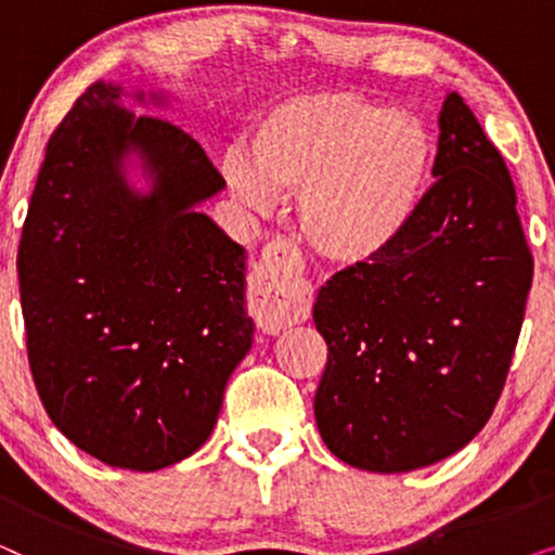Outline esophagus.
I'll return each instance as SVG.
<instances>
[{
  "label": "esophagus",
  "mask_w": 555,
  "mask_h": 555,
  "mask_svg": "<svg viewBox=\"0 0 555 555\" xmlns=\"http://www.w3.org/2000/svg\"><path fill=\"white\" fill-rule=\"evenodd\" d=\"M300 262L283 242L264 249L253 275L249 308L262 331L280 333L306 315V302L300 300Z\"/></svg>",
  "instance_id": "obj_1"
}]
</instances>
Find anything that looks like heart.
Wrapping results in <instances>:
<instances>
[{"label": "heart", "mask_w": 555, "mask_h": 555, "mask_svg": "<svg viewBox=\"0 0 555 555\" xmlns=\"http://www.w3.org/2000/svg\"><path fill=\"white\" fill-rule=\"evenodd\" d=\"M247 156L222 173L249 209L295 192L308 247L338 268H371L404 245L437 181V143L420 116L356 93H306L268 105L247 128Z\"/></svg>", "instance_id": "b5f03b06"}]
</instances>
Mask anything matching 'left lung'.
<instances>
[{
    "label": "left lung",
    "mask_w": 555,
    "mask_h": 555,
    "mask_svg": "<svg viewBox=\"0 0 555 555\" xmlns=\"http://www.w3.org/2000/svg\"><path fill=\"white\" fill-rule=\"evenodd\" d=\"M533 283L515 189L457 93L439 111L437 181L420 224L386 260L318 291L328 366L315 424L366 473H412L462 450L490 420Z\"/></svg>",
    "instance_id": "8db88e82"
}]
</instances>
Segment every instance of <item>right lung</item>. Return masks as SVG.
<instances>
[{"label": "right lung", "instance_id": "obj_1", "mask_svg": "<svg viewBox=\"0 0 555 555\" xmlns=\"http://www.w3.org/2000/svg\"><path fill=\"white\" fill-rule=\"evenodd\" d=\"M124 101L173 95L98 80L75 101L44 149L17 272L52 424L105 465L156 473L209 439L255 321L245 247L199 209L224 179L192 135Z\"/></svg>", "mask_w": 555, "mask_h": 555}]
</instances>
